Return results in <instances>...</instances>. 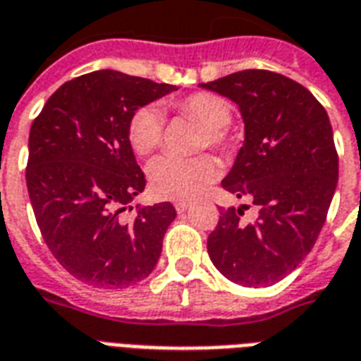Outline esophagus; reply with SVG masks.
<instances>
[{"label": "esophagus", "instance_id": "1", "mask_svg": "<svg viewBox=\"0 0 361 361\" xmlns=\"http://www.w3.org/2000/svg\"><path fill=\"white\" fill-rule=\"evenodd\" d=\"M188 203H186V201H175V211L177 212H184L186 211V209H188Z\"/></svg>", "mask_w": 361, "mask_h": 361}]
</instances>
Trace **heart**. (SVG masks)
Returning a JSON list of instances; mask_svg holds the SVG:
<instances>
[{
    "label": "heart",
    "instance_id": "obj_1",
    "mask_svg": "<svg viewBox=\"0 0 361 361\" xmlns=\"http://www.w3.org/2000/svg\"><path fill=\"white\" fill-rule=\"evenodd\" d=\"M171 109L203 124L200 135L201 149H230L231 137L228 124L231 122V107L224 97L211 92H197L173 102ZM128 137L135 154H152L164 139V120L160 111L154 107H142L135 111L128 126ZM219 161L211 156H161L149 166L150 192L160 200H194L195 195H200L219 177Z\"/></svg>",
    "mask_w": 361,
    "mask_h": 361
}]
</instances>
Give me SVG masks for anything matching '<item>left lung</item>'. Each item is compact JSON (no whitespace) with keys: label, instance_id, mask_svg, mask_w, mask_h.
Returning <instances> with one entry per match:
<instances>
[{"label":"left lung","instance_id":"left-lung-1","mask_svg":"<svg viewBox=\"0 0 361 361\" xmlns=\"http://www.w3.org/2000/svg\"><path fill=\"white\" fill-rule=\"evenodd\" d=\"M201 88L241 111L245 141L222 188L258 207L254 222L241 219L247 205L220 211L207 252L231 282L269 286L311 252L328 216L339 178L328 113L305 86L264 69L231 73Z\"/></svg>","mask_w":361,"mask_h":361}]
</instances>
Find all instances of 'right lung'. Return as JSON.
<instances>
[{"mask_svg":"<svg viewBox=\"0 0 361 361\" xmlns=\"http://www.w3.org/2000/svg\"><path fill=\"white\" fill-rule=\"evenodd\" d=\"M173 85L102 69L61 85L30 130L26 184L50 252L75 279L126 288L152 273L177 212L169 201L126 209L145 190L128 126Z\"/></svg>","mask_w":361,"mask_h":361,"instance_id":"1","label":"right lung"}]
</instances>
